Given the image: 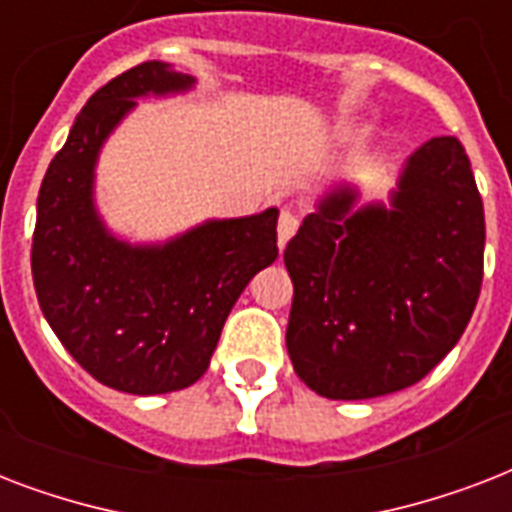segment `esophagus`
I'll return each instance as SVG.
<instances>
[{
  "label": "esophagus",
  "mask_w": 512,
  "mask_h": 512,
  "mask_svg": "<svg viewBox=\"0 0 512 512\" xmlns=\"http://www.w3.org/2000/svg\"><path fill=\"white\" fill-rule=\"evenodd\" d=\"M297 225H300V220H297L295 212H289V209H284L279 217V247H287V241L295 236Z\"/></svg>",
  "instance_id": "esophagus-1"
}]
</instances>
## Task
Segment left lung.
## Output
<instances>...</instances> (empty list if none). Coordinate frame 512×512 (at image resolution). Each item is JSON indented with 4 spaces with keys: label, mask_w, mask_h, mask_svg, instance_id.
Returning <instances> with one entry per match:
<instances>
[{
    "label": "left lung",
    "mask_w": 512,
    "mask_h": 512,
    "mask_svg": "<svg viewBox=\"0 0 512 512\" xmlns=\"http://www.w3.org/2000/svg\"><path fill=\"white\" fill-rule=\"evenodd\" d=\"M329 188L284 249L287 350L319 396L361 401L420 382L468 327L484 281V201L457 138L422 143L388 204Z\"/></svg>",
    "instance_id": "left-lung-1"
}]
</instances>
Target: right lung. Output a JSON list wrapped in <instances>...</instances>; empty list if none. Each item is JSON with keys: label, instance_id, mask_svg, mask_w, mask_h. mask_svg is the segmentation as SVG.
Returning a JSON list of instances; mask_svg holds the SVG:
<instances>
[{"label": "right lung", "instance_id": "obj_1", "mask_svg": "<svg viewBox=\"0 0 512 512\" xmlns=\"http://www.w3.org/2000/svg\"><path fill=\"white\" fill-rule=\"evenodd\" d=\"M196 79L148 60L100 87L47 167L36 199L31 273L63 348L108 388L156 396L207 372L223 324L252 276L279 257V209L207 220L156 244L119 239L95 204V167L138 98Z\"/></svg>", "mask_w": 512, "mask_h": 512}]
</instances>
